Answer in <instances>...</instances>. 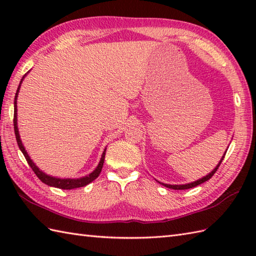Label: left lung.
<instances>
[{
	"label": "left lung",
	"mask_w": 256,
	"mask_h": 256,
	"mask_svg": "<svg viewBox=\"0 0 256 256\" xmlns=\"http://www.w3.org/2000/svg\"><path fill=\"white\" fill-rule=\"evenodd\" d=\"M224 155H226V154H224ZM224 155L222 156V158H221V160L219 162V164L216 165V167L209 174V175H206V176L202 177V178L199 179V180H197V182H190V184H164V186L167 187V188L175 189V190H184V189H189V188H194V187H196V186H198V184H202V182H206V180H209V179L214 175V172H216V170H218L219 166L221 165L222 160H224Z\"/></svg>",
	"instance_id": "obj_1"
}]
</instances>
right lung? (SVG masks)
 Instances as JSON below:
<instances>
[{
	"mask_svg": "<svg viewBox=\"0 0 256 256\" xmlns=\"http://www.w3.org/2000/svg\"><path fill=\"white\" fill-rule=\"evenodd\" d=\"M26 76V74H25ZM24 76V77H25ZM23 77V79H24ZM23 79L20 80V84L22 81H23ZM20 84L18 86V91H16V94H15V99H14V120H13V123H14V132H15V138H16V142H18V145L20 150H22V153H23V155L25 156V158L27 160V162H28V165L30 166V168L32 170V172H34L36 174V176L40 179V180L48 184V186H52V187H56V188H60V189H67V190H70V189H74V188H80V187H84L86 186V184H90L91 182H94L96 178H98V176L100 175L101 172V170L103 167V162H104V157H106V150L104 152H103L102 154V157L100 160V162L99 165H98V167L96 168V170L92 172L90 175L88 176H84V177H81V178H77V179H69V178H66V179H62V178H55V177H52V176H48L46 175L45 172H42V170H40V168H38L34 162H32V160L30 158L28 154H27V152L25 150V148L23 146V144H22V140H20V133H18V113H16V111H18V103H16V100H18V91H20Z\"/></svg>",
	"mask_w": 256,
	"mask_h": 256,
	"instance_id": "right-lung-1",
	"label": "right lung"
}]
</instances>
